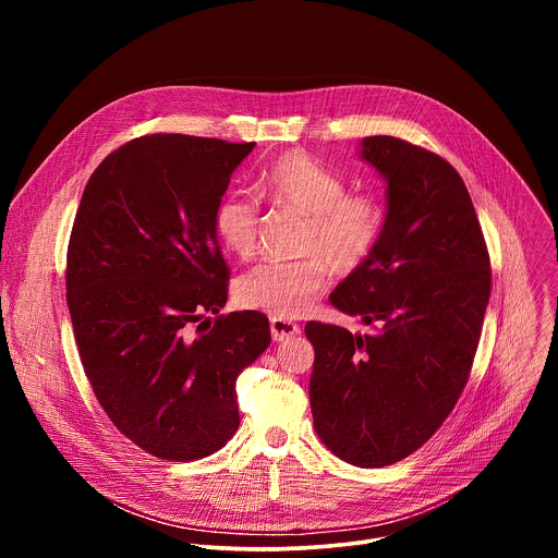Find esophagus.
<instances>
[{
  "label": "esophagus",
  "instance_id": "obj_1",
  "mask_svg": "<svg viewBox=\"0 0 558 558\" xmlns=\"http://www.w3.org/2000/svg\"><path fill=\"white\" fill-rule=\"evenodd\" d=\"M300 333V327L291 320H284V317H271V338L276 342H282V340H289V338H295Z\"/></svg>",
  "mask_w": 558,
  "mask_h": 558
}]
</instances>
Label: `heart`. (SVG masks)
Segmentation results:
<instances>
[{
	"label": "heart",
	"mask_w": 558,
	"mask_h": 558,
	"mask_svg": "<svg viewBox=\"0 0 558 558\" xmlns=\"http://www.w3.org/2000/svg\"><path fill=\"white\" fill-rule=\"evenodd\" d=\"M258 194L274 205L306 214L298 260H265L241 276L235 298L243 306L276 317H295L311 308L336 274H353L375 252L384 231V209L368 194H347L340 174L304 151H289L263 174ZM260 203L247 192H233L214 209L220 245L241 258L256 250Z\"/></svg>",
	"instance_id": "obj_1"
}]
</instances>
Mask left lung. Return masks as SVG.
<instances>
[{"instance_id":"8db88e82","label":"left lung","mask_w":558,"mask_h":558,"mask_svg":"<svg viewBox=\"0 0 558 558\" xmlns=\"http://www.w3.org/2000/svg\"><path fill=\"white\" fill-rule=\"evenodd\" d=\"M386 179L373 256L331 293L371 333L306 323L313 428L340 459L381 468L422 448L468 381L493 287L484 231L459 172L395 136L362 138Z\"/></svg>"}]
</instances>
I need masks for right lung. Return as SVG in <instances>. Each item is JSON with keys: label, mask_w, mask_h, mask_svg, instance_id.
<instances>
[{"label": "right lung", "mask_w": 558, "mask_h": 558, "mask_svg": "<svg viewBox=\"0 0 558 558\" xmlns=\"http://www.w3.org/2000/svg\"><path fill=\"white\" fill-rule=\"evenodd\" d=\"M256 143L128 141L93 172L65 267L74 342L106 415L141 450L194 461L241 417L235 377L271 342L267 315L218 313L229 267L214 209Z\"/></svg>", "instance_id": "add662e5"}]
</instances>
